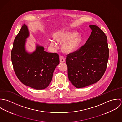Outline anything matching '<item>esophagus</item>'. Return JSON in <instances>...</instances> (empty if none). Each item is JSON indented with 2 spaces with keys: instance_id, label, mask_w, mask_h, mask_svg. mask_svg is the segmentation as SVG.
<instances>
[{
  "instance_id": "1",
  "label": "esophagus",
  "mask_w": 122,
  "mask_h": 122,
  "mask_svg": "<svg viewBox=\"0 0 122 122\" xmlns=\"http://www.w3.org/2000/svg\"><path fill=\"white\" fill-rule=\"evenodd\" d=\"M60 62H64L65 61V58L63 56L60 57Z\"/></svg>"
}]
</instances>
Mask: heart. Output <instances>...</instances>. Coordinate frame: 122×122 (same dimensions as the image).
<instances>
[{"label":"heart","instance_id":"obj_1","mask_svg":"<svg viewBox=\"0 0 122 122\" xmlns=\"http://www.w3.org/2000/svg\"><path fill=\"white\" fill-rule=\"evenodd\" d=\"M53 39L58 43H62L61 50L65 53H70L75 51L80 46L82 38L79 35H76V32L72 31H64L55 36ZM50 46L56 47V44L51 41Z\"/></svg>","mask_w":122,"mask_h":122}]
</instances>
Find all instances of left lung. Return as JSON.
<instances>
[{"instance_id": "obj_1", "label": "left lung", "mask_w": 122, "mask_h": 122, "mask_svg": "<svg viewBox=\"0 0 122 122\" xmlns=\"http://www.w3.org/2000/svg\"><path fill=\"white\" fill-rule=\"evenodd\" d=\"M92 30L89 37L79 50L67 55L69 79L77 88L97 83L107 67L109 50L107 37L98 26L89 25Z\"/></svg>"}]
</instances>
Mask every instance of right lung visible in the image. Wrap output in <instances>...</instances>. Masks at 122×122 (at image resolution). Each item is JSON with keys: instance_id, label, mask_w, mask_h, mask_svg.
<instances>
[{"instance_id": "1", "label": "right lung", "mask_w": 122, "mask_h": 122, "mask_svg": "<svg viewBox=\"0 0 122 122\" xmlns=\"http://www.w3.org/2000/svg\"><path fill=\"white\" fill-rule=\"evenodd\" d=\"M29 36L28 26L24 24L15 39L11 51L13 68L23 84L36 90L44 89L52 80L54 70L60 62L59 56L45 51L38 44L33 52H28L25 45Z\"/></svg>"}]
</instances>
